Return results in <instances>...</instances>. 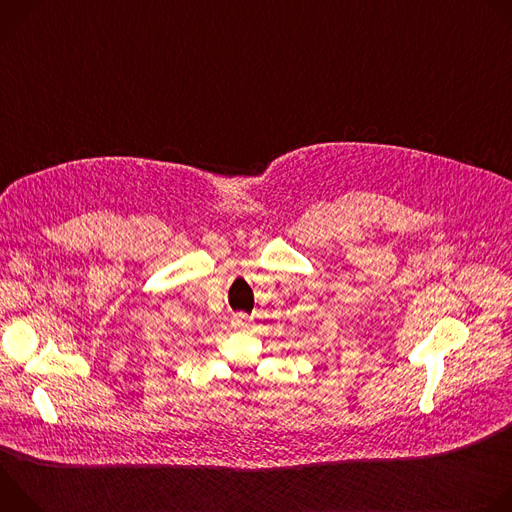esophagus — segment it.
I'll use <instances>...</instances> for the list:
<instances>
[{"label":"esophagus","instance_id":"obj_1","mask_svg":"<svg viewBox=\"0 0 512 512\" xmlns=\"http://www.w3.org/2000/svg\"><path fill=\"white\" fill-rule=\"evenodd\" d=\"M233 326H235V328H239V330L249 328V326H251V318H249L247 314H237V316L233 318Z\"/></svg>","mask_w":512,"mask_h":512}]
</instances>
